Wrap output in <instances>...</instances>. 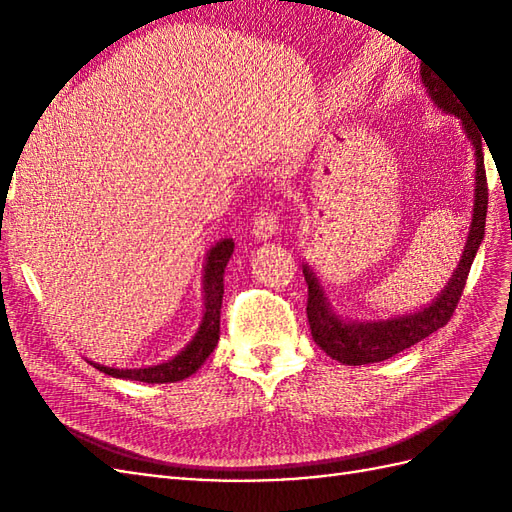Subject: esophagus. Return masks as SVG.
Instances as JSON below:
<instances>
[{
    "mask_svg": "<svg viewBox=\"0 0 512 512\" xmlns=\"http://www.w3.org/2000/svg\"><path fill=\"white\" fill-rule=\"evenodd\" d=\"M277 230H280V220H277V213H273L269 209H260L256 213L254 226H252L254 237L258 241H267V239H271L275 235Z\"/></svg>",
    "mask_w": 512,
    "mask_h": 512,
    "instance_id": "obj_1",
    "label": "esophagus"
}]
</instances>
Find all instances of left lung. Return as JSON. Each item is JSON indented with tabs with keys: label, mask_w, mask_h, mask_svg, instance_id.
Masks as SVG:
<instances>
[{
	"label": "left lung",
	"mask_w": 512,
	"mask_h": 512,
	"mask_svg": "<svg viewBox=\"0 0 512 512\" xmlns=\"http://www.w3.org/2000/svg\"><path fill=\"white\" fill-rule=\"evenodd\" d=\"M423 83L429 91L431 100L436 102L442 111L457 115L463 123L468 138L474 145L476 156V190H474V213H472V228L466 241V250L459 260V267L453 273L451 282L442 290L440 297L429 307L410 316H399L380 322H344L331 309L327 297H324L318 277L307 265H303V275L307 284V320L312 329L314 342L327 352L331 359L346 363V365H367L380 363L391 359L393 354L406 350L421 339L429 337L433 331L442 329L444 324L455 314V307L461 299L463 288L474 256L480 247V241L485 237V220H487V173H485V158H483V130L476 126V121L468 115V106L457 94L455 87L448 83L438 72L431 68H421Z\"/></svg>",
	"instance_id": "left-lung-1"
}]
</instances>
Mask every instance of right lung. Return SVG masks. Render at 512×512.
<instances>
[{"mask_svg": "<svg viewBox=\"0 0 512 512\" xmlns=\"http://www.w3.org/2000/svg\"><path fill=\"white\" fill-rule=\"evenodd\" d=\"M235 250L232 239H224L215 247H211L207 254L205 265V316L203 324H200L198 333L194 335L192 342L185 346L175 359L166 363L145 367V369H115L96 365V369L104 371V374L123 380H138L149 384H164V382H179L183 378L192 376L194 371L203 365L209 354L213 352L215 344L220 339V309H222V294H224V269L228 265V258Z\"/></svg>", "mask_w": 512, "mask_h": 512, "instance_id": "1", "label": "right lung"}]
</instances>
